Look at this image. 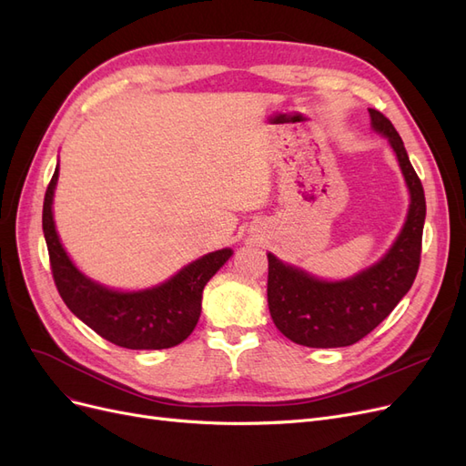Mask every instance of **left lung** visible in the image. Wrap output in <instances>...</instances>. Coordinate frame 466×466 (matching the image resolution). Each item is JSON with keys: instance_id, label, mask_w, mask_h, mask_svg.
Wrapping results in <instances>:
<instances>
[{"instance_id": "left-lung-1", "label": "left lung", "mask_w": 466, "mask_h": 466, "mask_svg": "<svg viewBox=\"0 0 466 466\" xmlns=\"http://www.w3.org/2000/svg\"><path fill=\"white\" fill-rule=\"evenodd\" d=\"M370 115L373 128L389 137L397 153L410 188V211L387 257L344 281L317 279L268 255V309L278 330L295 344L340 348L360 342L390 315L418 274L426 219L424 187L392 122L375 108H370Z\"/></svg>"}]
</instances>
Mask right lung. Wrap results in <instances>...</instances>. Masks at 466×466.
<instances>
[{"label":"right lung","instance_id":"add662e5","mask_svg":"<svg viewBox=\"0 0 466 466\" xmlns=\"http://www.w3.org/2000/svg\"><path fill=\"white\" fill-rule=\"evenodd\" d=\"M58 167L48 182L42 206L50 270L60 298L77 319L105 340L128 350H163L185 342L202 311V291L233 255L221 248L182 268L165 284L136 293L112 291L83 276L67 258L52 219V198Z\"/></svg>","mask_w":466,"mask_h":466}]
</instances>
